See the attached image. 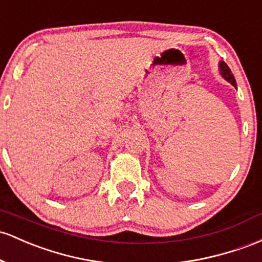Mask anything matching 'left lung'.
Returning a JSON list of instances; mask_svg holds the SVG:
<instances>
[{"mask_svg":"<svg viewBox=\"0 0 262 262\" xmlns=\"http://www.w3.org/2000/svg\"><path fill=\"white\" fill-rule=\"evenodd\" d=\"M219 67H220L221 76H223L224 78L228 80V82L231 83V84L234 85V87H236V80H235L234 74L231 73V71H230V68L228 67V64H226L225 62H220Z\"/></svg>","mask_w":262,"mask_h":262,"instance_id":"obj_1","label":"left lung"}]
</instances>
